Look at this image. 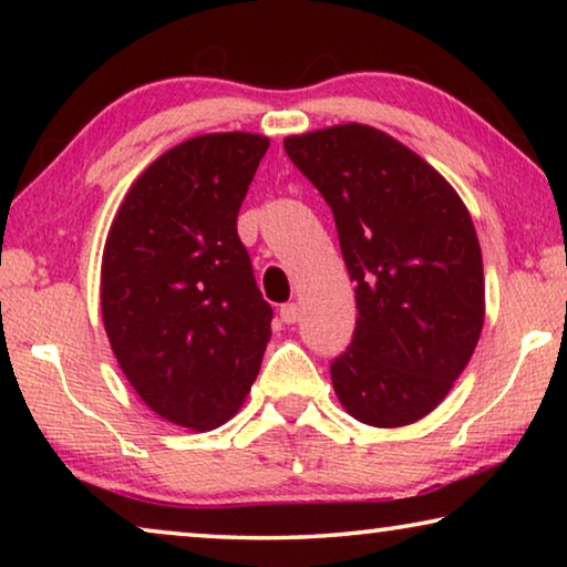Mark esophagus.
I'll return each mask as SVG.
<instances>
[{"label": "esophagus", "instance_id": "1", "mask_svg": "<svg viewBox=\"0 0 567 567\" xmlns=\"http://www.w3.org/2000/svg\"><path fill=\"white\" fill-rule=\"evenodd\" d=\"M280 318H282V322H287V324L297 322V320H300V307H297L295 302L282 305V307H280Z\"/></svg>", "mask_w": 567, "mask_h": 567}]
</instances>
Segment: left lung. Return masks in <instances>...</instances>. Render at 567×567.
<instances>
[{
  "label": "left lung",
  "instance_id": "left-lung-1",
  "mask_svg": "<svg viewBox=\"0 0 567 567\" xmlns=\"http://www.w3.org/2000/svg\"><path fill=\"white\" fill-rule=\"evenodd\" d=\"M285 152L330 205L354 282L358 324L330 364L332 388L364 425H410L445 400L483 330L467 207L437 169L368 124L295 134Z\"/></svg>",
  "mask_w": 567,
  "mask_h": 567
}]
</instances>
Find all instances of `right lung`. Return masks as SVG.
<instances>
[{
    "mask_svg": "<svg viewBox=\"0 0 567 567\" xmlns=\"http://www.w3.org/2000/svg\"><path fill=\"white\" fill-rule=\"evenodd\" d=\"M270 140L199 134L130 187L102 255V320L124 378L175 425L213 430L260 372L272 307L237 235Z\"/></svg>",
    "mask_w": 567,
    "mask_h": 567,
    "instance_id": "1",
    "label": "right lung"
}]
</instances>
